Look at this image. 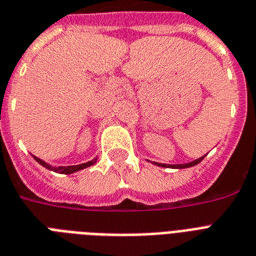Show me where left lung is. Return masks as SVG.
Wrapping results in <instances>:
<instances>
[{
	"label": "left lung",
	"mask_w": 256,
	"mask_h": 256,
	"mask_svg": "<svg viewBox=\"0 0 256 256\" xmlns=\"http://www.w3.org/2000/svg\"><path fill=\"white\" fill-rule=\"evenodd\" d=\"M206 156H200V158H198V160H192V162H188V164H158V162H152L154 164H156V166H160V168H192V166H195V164H198L200 160H203Z\"/></svg>",
	"instance_id": "1"
}]
</instances>
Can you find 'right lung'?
Here are the masks:
<instances>
[{
	"mask_svg": "<svg viewBox=\"0 0 256 256\" xmlns=\"http://www.w3.org/2000/svg\"><path fill=\"white\" fill-rule=\"evenodd\" d=\"M33 158L37 160L38 164H41V166H44V168H48V170L56 171V172H60V174H73V172H77V171L84 170V168H90V166H92V164L96 162V156L94 160H88V162H86V164H76V166H58V168H54V166H50L49 164H46L45 160H40V158H37L36 156H33Z\"/></svg>",
	"mask_w": 256,
	"mask_h": 256,
	"instance_id": "right-lung-1",
	"label": "right lung"
}]
</instances>
